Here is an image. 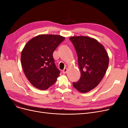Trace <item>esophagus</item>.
<instances>
[{
    "label": "esophagus",
    "instance_id": "1",
    "mask_svg": "<svg viewBox=\"0 0 128 128\" xmlns=\"http://www.w3.org/2000/svg\"><path fill=\"white\" fill-rule=\"evenodd\" d=\"M67 72H68V68H65L63 70V71H62L63 73H64V74L66 73Z\"/></svg>",
    "mask_w": 128,
    "mask_h": 128
}]
</instances>
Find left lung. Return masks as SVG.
<instances>
[{"instance_id": "1", "label": "left lung", "mask_w": 128, "mask_h": 128, "mask_svg": "<svg viewBox=\"0 0 128 128\" xmlns=\"http://www.w3.org/2000/svg\"><path fill=\"white\" fill-rule=\"evenodd\" d=\"M76 50L81 78L73 86L81 93L96 87L108 69L109 58L104 47L93 38L84 36L70 37Z\"/></svg>"}]
</instances>
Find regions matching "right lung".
<instances>
[{
	"label": "right lung",
	"instance_id": "obj_1",
	"mask_svg": "<svg viewBox=\"0 0 128 128\" xmlns=\"http://www.w3.org/2000/svg\"><path fill=\"white\" fill-rule=\"evenodd\" d=\"M65 38L58 35H39L24 47L20 57L23 71L36 88L45 90L56 81L60 72L55 66L53 53Z\"/></svg>",
	"mask_w": 128,
	"mask_h": 128
}]
</instances>
